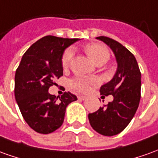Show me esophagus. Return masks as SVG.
<instances>
[{"mask_svg":"<svg viewBox=\"0 0 158 158\" xmlns=\"http://www.w3.org/2000/svg\"><path fill=\"white\" fill-rule=\"evenodd\" d=\"M78 99H79V100H85V99H86V97L85 96H78Z\"/></svg>","mask_w":158,"mask_h":158,"instance_id":"esophagus-1","label":"esophagus"}]
</instances>
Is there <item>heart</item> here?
I'll return each mask as SVG.
<instances>
[{
    "mask_svg": "<svg viewBox=\"0 0 158 158\" xmlns=\"http://www.w3.org/2000/svg\"><path fill=\"white\" fill-rule=\"evenodd\" d=\"M85 52L90 59L96 65H102L106 63L110 59V51L103 45L98 44H90L85 46ZM73 58V51L72 49L65 50L61 57V66L63 68H68L71 63ZM98 84V80L93 78H85L82 76H77L70 81L71 87L76 91L79 92H87L90 90L91 85Z\"/></svg>",
    "mask_w": 158,
    "mask_h": 158,
    "instance_id": "1",
    "label": "heart"
}]
</instances>
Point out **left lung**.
Wrapping results in <instances>:
<instances>
[{"label": "left lung", "mask_w": 158, "mask_h": 158, "mask_svg": "<svg viewBox=\"0 0 158 158\" xmlns=\"http://www.w3.org/2000/svg\"><path fill=\"white\" fill-rule=\"evenodd\" d=\"M97 39L112 49L117 61V70L113 79L100 88L101 95H112L114 100L89 114L88 118L96 132L113 136L127 127L138 110L141 97V73L136 58L121 44L103 36Z\"/></svg>", "instance_id": "obj_1"}]
</instances>
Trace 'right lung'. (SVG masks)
Masks as SVG:
<instances>
[{
    "label": "right lung",
    "instance_id": "1",
    "mask_svg": "<svg viewBox=\"0 0 158 158\" xmlns=\"http://www.w3.org/2000/svg\"><path fill=\"white\" fill-rule=\"evenodd\" d=\"M78 38L46 36L30 47L15 73L14 95L22 116L37 133L48 134L62 125L66 108L77 100L69 91L56 98L48 88L63 75L64 50Z\"/></svg>",
    "mask_w": 158,
    "mask_h": 158
}]
</instances>
